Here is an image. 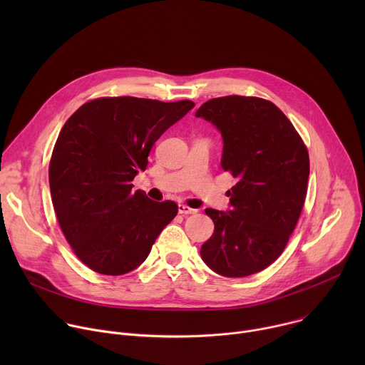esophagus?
<instances>
[{
    "mask_svg": "<svg viewBox=\"0 0 365 365\" xmlns=\"http://www.w3.org/2000/svg\"><path fill=\"white\" fill-rule=\"evenodd\" d=\"M178 211H179V214H182V215L196 214V210H192V207H189L187 205H183V203H180V205L178 206Z\"/></svg>",
    "mask_w": 365,
    "mask_h": 365,
    "instance_id": "obj_1",
    "label": "esophagus"
}]
</instances>
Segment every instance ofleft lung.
Listing matches in <instances>:
<instances>
[{
    "instance_id": "1",
    "label": "left lung",
    "mask_w": 365,
    "mask_h": 365,
    "mask_svg": "<svg viewBox=\"0 0 365 365\" xmlns=\"http://www.w3.org/2000/svg\"><path fill=\"white\" fill-rule=\"evenodd\" d=\"M222 135L221 166L235 179L231 211L206 207L215 224L202 244L205 264L225 277L269 267L283 252L307 192V148L273 102L230 95L205 102L195 114Z\"/></svg>"
}]
</instances>
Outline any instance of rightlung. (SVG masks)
<instances>
[{
    "mask_svg": "<svg viewBox=\"0 0 365 365\" xmlns=\"http://www.w3.org/2000/svg\"><path fill=\"white\" fill-rule=\"evenodd\" d=\"M195 103L134 96L89 101L65 123L51 153L48 183L63 235L91 270L121 276L137 269L178 215L172 200L133 190L160 135Z\"/></svg>",
    "mask_w": 365,
    "mask_h": 365,
    "instance_id": "1",
    "label": "right lung"
}]
</instances>
